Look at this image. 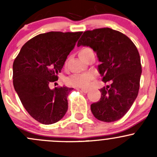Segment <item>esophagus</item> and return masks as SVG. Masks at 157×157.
Instances as JSON below:
<instances>
[{
    "instance_id": "obj_1",
    "label": "esophagus",
    "mask_w": 157,
    "mask_h": 157,
    "mask_svg": "<svg viewBox=\"0 0 157 157\" xmlns=\"http://www.w3.org/2000/svg\"><path fill=\"white\" fill-rule=\"evenodd\" d=\"M80 91H82L84 93H87L89 92V90L88 89H80Z\"/></svg>"
}]
</instances>
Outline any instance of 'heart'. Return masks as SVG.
<instances>
[{"instance_id": "b5f03b06", "label": "heart", "mask_w": 157, "mask_h": 157, "mask_svg": "<svg viewBox=\"0 0 157 157\" xmlns=\"http://www.w3.org/2000/svg\"><path fill=\"white\" fill-rule=\"evenodd\" d=\"M93 52L89 48H83L79 52L80 57H84L90 52ZM93 80V76L90 74H75L66 79V83L71 86L79 88H88Z\"/></svg>"}]
</instances>
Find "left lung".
I'll use <instances>...</instances> for the list:
<instances>
[{
	"mask_svg": "<svg viewBox=\"0 0 157 157\" xmlns=\"http://www.w3.org/2000/svg\"><path fill=\"white\" fill-rule=\"evenodd\" d=\"M80 45L96 52L102 81L111 83L100 89V99L90 106L92 113L99 121H118L138 95L142 68L137 47L127 36L110 28L85 31L77 43Z\"/></svg>",
	"mask_w": 157,
	"mask_h": 157,
	"instance_id": "left-lung-1",
	"label": "left lung"
}]
</instances>
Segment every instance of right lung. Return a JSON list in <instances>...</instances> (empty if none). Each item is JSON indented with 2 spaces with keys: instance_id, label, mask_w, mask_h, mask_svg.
I'll list each match as a JSON object with an SVG mask.
<instances>
[{
  "instance_id": "obj_1",
  "label": "right lung",
  "mask_w": 157,
  "mask_h": 157,
  "mask_svg": "<svg viewBox=\"0 0 157 157\" xmlns=\"http://www.w3.org/2000/svg\"><path fill=\"white\" fill-rule=\"evenodd\" d=\"M83 32H49L29 39L20 49L13 64V83L23 107L44 124L60 121L68 108L72 88H49L58 80L67 55Z\"/></svg>"
}]
</instances>
